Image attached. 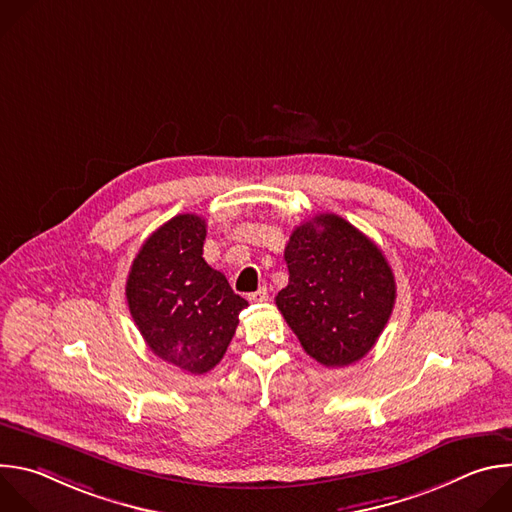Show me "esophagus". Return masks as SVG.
Segmentation results:
<instances>
[{
  "label": "esophagus",
  "mask_w": 512,
  "mask_h": 512,
  "mask_svg": "<svg viewBox=\"0 0 512 512\" xmlns=\"http://www.w3.org/2000/svg\"><path fill=\"white\" fill-rule=\"evenodd\" d=\"M267 298H269L267 287H259L257 291H253V294H249L251 302H267Z\"/></svg>",
  "instance_id": "34e87169"
}]
</instances>
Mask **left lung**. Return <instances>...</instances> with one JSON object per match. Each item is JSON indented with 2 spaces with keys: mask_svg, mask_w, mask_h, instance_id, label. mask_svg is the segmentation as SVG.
<instances>
[{
  "mask_svg": "<svg viewBox=\"0 0 512 512\" xmlns=\"http://www.w3.org/2000/svg\"><path fill=\"white\" fill-rule=\"evenodd\" d=\"M289 281L275 304L324 367L360 360L387 326L397 285L383 251L338 214H316L285 247Z\"/></svg>",
  "mask_w": 512,
  "mask_h": 512,
  "instance_id": "8db88e82",
  "label": "left lung"
}]
</instances>
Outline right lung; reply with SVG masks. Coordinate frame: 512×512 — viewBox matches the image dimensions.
I'll list each match as a JSON object with an SVG mask.
<instances>
[{
	"label": "right lung",
	"instance_id": "right-lung-1",
	"mask_svg": "<svg viewBox=\"0 0 512 512\" xmlns=\"http://www.w3.org/2000/svg\"><path fill=\"white\" fill-rule=\"evenodd\" d=\"M206 223L178 214L150 235L133 259L125 296L131 318L156 356L204 375L227 352L249 306L202 257Z\"/></svg>",
	"mask_w": 512,
	"mask_h": 512
}]
</instances>
